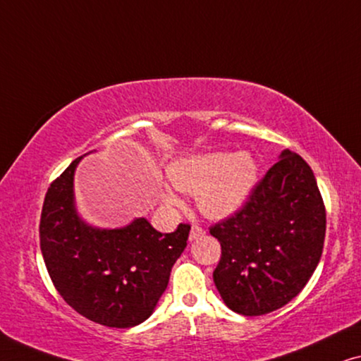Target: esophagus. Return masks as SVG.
I'll use <instances>...</instances> for the list:
<instances>
[{"label": "esophagus", "mask_w": 361, "mask_h": 361, "mask_svg": "<svg viewBox=\"0 0 361 361\" xmlns=\"http://www.w3.org/2000/svg\"><path fill=\"white\" fill-rule=\"evenodd\" d=\"M204 235V229H202L201 226H197V224H195L191 227V231H190V240H196V238H200V237H202Z\"/></svg>", "instance_id": "34e87169"}]
</instances>
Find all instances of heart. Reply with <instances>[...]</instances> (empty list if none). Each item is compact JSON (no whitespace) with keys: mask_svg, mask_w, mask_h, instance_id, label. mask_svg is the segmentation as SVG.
Wrapping results in <instances>:
<instances>
[{"mask_svg":"<svg viewBox=\"0 0 361 361\" xmlns=\"http://www.w3.org/2000/svg\"><path fill=\"white\" fill-rule=\"evenodd\" d=\"M169 178L176 190L196 192L202 214L222 219L245 204L257 185L258 166L250 154L186 155L169 166ZM166 204H178L173 192L165 191Z\"/></svg>","mask_w":361,"mask_h":361,"instance_id":"heart-1","label":"heart"}]
</instances>
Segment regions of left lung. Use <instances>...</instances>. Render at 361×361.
<instances>
[{
  "label": "left lung",
  "mask_w": 361,
  "mask_h": 361,
  "mask_svg": "<svg viewBox=\"0 0 361 361\" xmlns=\"http://www.w3.org/2000/svg\"><path fill=\"white\" fill-rule=\"evenodd\" d=\"M235 214L212 226L221 260L212 278L226 306L263 316L296 298L321 260L326 207L302 157L283 150Z\"/></svg>",
  "instance_id": "obj_1"
}]
</instances>
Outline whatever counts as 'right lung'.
I'll return each mask as SVG.
<instances>
[{"label":"right lung","mask_w":361,"mask_h":361,"mask_svg":"<svg viewBox=\"0 0 361 361\" xmlns=\"http://www.w3.org/2000/svg\"><path fill=\"white\" fill-rule=\"evenodd\" d=\"M81 157L52 181L40 214V250L55 289L81 316L128 329L150 317L185 250L190 224L161 233L145 217L121 229H98L75 206Z\"/></svg>","instance_id":"add662e5"}]
</instances>
